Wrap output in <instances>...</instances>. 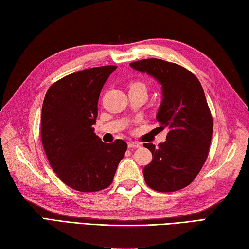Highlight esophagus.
Masks as SVG:
<instances>
[{
    "mask_svg": "<svg viewBox=\"0 0 249 249\" xmlns=\"http://www.w3.org/2000/svg\"><path fill=\"white\" fill-rule=\"evenodd\" d=\"M140 146H141V144L138 142H133V141L128 142V147H130V149H138V147H140Z\"/></svg>",
    "mask_w": 249,
    "mask_h": 249,
    "instance_id": "obj_1",
    "label": "esophagus"
}]
</instances>
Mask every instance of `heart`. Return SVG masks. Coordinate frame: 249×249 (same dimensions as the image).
I'll use <instances>...</instances> for the list:
<instances>
[{
    "label": "heart",
    "instance_id": "heart-1",
    "mask_svg": "<svg viewBox=\"0 0 249 249\" xmlns=\"http://www.w3.org/2000/svg\"><path fill=\"white\" fill-rule=\"evenodd\" d=\"M131 87H144V89H145V85L141 82H136V83H133Z\"/></svg>",
    "mask_w": 249,
    "mask_h": 249
}]
</instances>
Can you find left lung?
I'll return each mask as SVG.
<instances>
[{"label":"left lung","mask_w":249,"mask_h":249,"mask_svg":"<svg viewBox=\"0 0 249 249\" xmlns=\"http://www.w3.org/2000/svg\"><path fill=\"white\" fill-rule=\"evenodd\" d=\"M130 67L162 85L156 120L160 130H168L159 147L143 144L153 156L143 169L146 185L160 193L185 188L202 168L212 139L213 120L202 86L188 70L164 60L144 59Z\"/></svg>","instance_id":"1"}]
</instances>
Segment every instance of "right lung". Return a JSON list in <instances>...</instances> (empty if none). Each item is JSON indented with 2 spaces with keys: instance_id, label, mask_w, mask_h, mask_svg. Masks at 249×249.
Returning <instances> with one entry per match:
<instances>
[{
  "instance_id": "1",
  "label": "right lung",
  "mask_w": 249,
  "mask_h": 249,
  "mask_svg": "<svg viewBox=\"0 0 249 249\" xmlns=\"http://www.w3.org/2000/svg\"><path fill=\"white\" fill-rule=\"evenodd\" d=\"M116 65L86 69L50 86L41 109V141L65 185L91 193L111 184L127 143H104L94 132L99 94Z\"/></svg>"
}]
</instances>
